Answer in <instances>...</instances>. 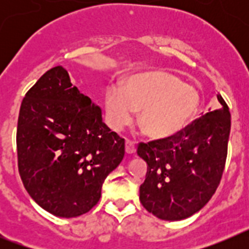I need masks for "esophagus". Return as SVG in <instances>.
Wrapping results in <instances>:
<instances>
[{
    "mask_svg": "<svg viewBox=\"0 0 249 249\" xmlns=\"http://www.w3.org/2000/svg\"><path fill=\"white\" fill-rule=\"evenodd\" d=\"M135 152H136L135 142H133V141L126 140V153L132 155V153H135Z\"/></svg>",
    "mask_w": 249,
    "mask_h": 249,
    "instance_id": "34e87169",
    "label": "esophagus"
}]
</instances>
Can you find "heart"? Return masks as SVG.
<instances>
[{"label":"heart","mask_w":249,"mask_h":249,"mask_svg":"<svg viewBox=\"0 0 249 249\" xmlns=\"http://www.w3.org/2000/svg\"><path fill=\"white\" fill-rule=\"evenodd\" d=\"M199 108V93L181 77L164 71L133 74L124 86H109L105 96L106 117L118 131L131 124L140 111L138 127L152 140L181 133Z\"/></svg>","instance_id":"b5f03b06"}]
</instances>
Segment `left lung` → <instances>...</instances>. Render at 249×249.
Masks as SVG:
<instances>
[{
	"mask_svg": "<svg viewBox=\"0 0 249 249\" xmlns=\"http://www.w3.org/2000/svg\"><path fill=\"white\" fill-rule=\"evenodd\" d=\"M217 98L221 107L207 112L183 132L138 146L137 155L147 162L140 201L157 218H188L208 203L221 182L231 113L221 94Z\"/></svg>",
	"mask_w": 249,
	"mask_h": 249,
	"instance_id": "left-lung-1",
	"label": "left lung"
}]
</instances>
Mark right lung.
<instances>
[{"label": "right lung", "mask_w": 249, "mask_h": 249, "mask_svg": "<svg viewBox=\"0 0 249 249\" xmlns=\"http://www.w3.org/2000/svg\"><path fill=\"white\" fill-rule=\"evenodd\" d=\"M18 171L26 191L51 214L73 218L100 201L103 182L124 156V140L72 86L62 66L43 74L21 103Z\"/></svg>", "instance_id": "obj_1"}]
</instances>
